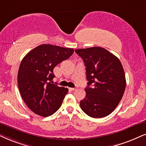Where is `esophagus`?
Here are the masks:
<instances>
[{
  "instance_id": "1",
  "label": "esophagus",
  "mask_w": 146,
  "mask_h": 146,
  "mask_svg": "<svg viewBox=\"0 0 146 146\" xmlns=\"http://www.w3.org/2000/svg\"><path fill=\"white\" fill-rule=\"evenodd\" d=\"M70 90H71V91H75V90H77L76 88H69Z\"/></svg>"
}]
</instances>
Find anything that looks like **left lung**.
<instances>
[{
  "label": "left lung",
  "instance_id": "obj_1",
  "mask_svg": "<svg viewBox=\"0 0 146 146\" xmlns=\"http://www.w3.org/2000/svg\"><path fill=\"white\" fill-rule=\"evenodd\" d=\"M75 51L84 60L88 81L81 108L91 117H106L118 106L125 92L126 79L122 64L102 47Z\"/></svg>",
  "mask_w": 146,
  "mask_h": 146
}]
</instances>
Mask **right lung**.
<instances>
[{
    "label": "right lung",
    "mask_w": 146,
    "mask_h": 146,
    "mask_svg": "<svg viewBox=\"0 0 146 146\" xmlns=\"http://www.w3.org/2000/svg\"><path fill=\"white\" fill-rule=\"evenodd\" d=\"M74 52L73 48L42 44L29 52L20 64L18 88L23 101L34 113L46 117L61 106L67 88L51 84L53 69Z\"/></svg>",
    "instance_id": "1"
}]
</instances>
